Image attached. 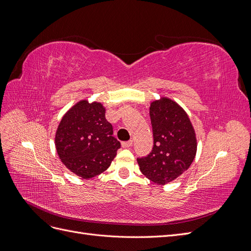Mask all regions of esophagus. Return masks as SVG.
<instances>
[{"label":"esophagus","instance_id":"1","mask_svg":"<svg viewBox=\"0 0 251 251\" xmlns=\"http://www.w3.org/2000/svg\"><path fill=\"white\" fill-rule=\"evenodd\" d=\"M132 144H133V140H128V141H124L121 143V146H123V148H130Z\"/></svg>","mask_w":251,"mask_h":251}]
</instances>
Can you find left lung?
<instances>
[{
    "label": "left lung",
    "instance_id": "left-lung-1",
    "mask_svg": "<svg viewBox=\"0 0 251 251\" xmlns=\"http://www.w3.org/2000/svg\"><path fill=\"white\" fill-rule=\"evenodd\" d=\"M154 146L147 157L137 158L141 173L157 184L178 178L193 163L197 151L196 133L187 114L170 98L151 103Z\"/></svg>",
    "mask_w": 251,
    "mask_h": 251
}]
</instances>
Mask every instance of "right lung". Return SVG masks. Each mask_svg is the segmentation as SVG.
<instances>
[{
    "mask_svg": "<svg viewBox=\"0 0 251 251\" xmlns=\"http://www.w3.org/2000/svg\"><path fill=\"white\" fill-rule=\"evenodd\" d=\"M55 148L68 170L82 179H90L109 168L120 142L113 136L103 105L80 100L60 120Z\"/></svg>",
    "mask_w": 251,
    "mask_h": 251,
    "instance_id": "add662e5",
    "label": "right lung"
}]
</instances>
